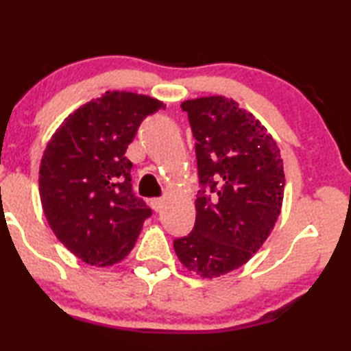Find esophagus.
Listing matches in <instances>:
<instances>
[{
	"mask_svg": "<svg viewBox=\"0 0 351 351\" xmlns=\"http://www.w3.org/2000/svg\"><path fill=\"white\" fill-rule=\"evenodd\" d=\"M164 199H162V197H154V199H151L149 200V205L152 206V210H156V211H159L162 206H164Z\"/></svg>",
	"mask_w": 351,
	"mask_h": 351,
	"instance_id": "34e87169",
	"label": "esophagus"
}]
</instances>
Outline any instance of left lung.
I'll use <instances>...</instances> for the list:
<instances>
[{"mask_svg":"<svg viewBox=\"0 0 351 351\" xmlns=\"http://www.w3.org/2000/svg\"><path fill=\"white\" fill-rule=\"evenodd\" d=\"M181 108L197 141L200 191L194 229L173 246L182 265L213 278L248 263L267 240L283 202V160L267 128L232 98Z\"/></svg>","mask_w":351,"mask_h":351,"instance_id":"1","label":"left lung"}]
</instances>
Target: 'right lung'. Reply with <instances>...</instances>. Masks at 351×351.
Returning a JSON list of instances; mask_svg holds the SVG:
<instances>
[{
    "label": "right lung",
    "mask_w": 351,
    "mask_h": 351,
    "mask_svg": "<svg viewBox=\"0 0 351 351\" xmlns=\"http://www.w3.org/2000/svg\"><path fill=\"white\" fill-rule=\"evenodd\" d=\"M165 105L132 92H106L53 133L39 167L47 223L73 254L105 267L130 253L152 215L132 189L125 151L147 116Z\"/></svg>",
    "instance_id": "right-lung-1"
}]
</instances>
